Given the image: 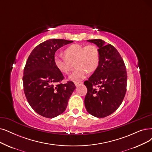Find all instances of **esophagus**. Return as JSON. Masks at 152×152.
Segmentation results:
<instances>
[{
    "mask_svg": "<svg viewBox=\"0 0 152 152\" xmlns=\"http://www.w3.org/2000/svg\"><path fill=\"white\" fill-rule=\"evenodd\" d=\"M74 83H75V86L77 87H78V86H81V85H82V84H83V82H74Z\"/></svg>",
    "mask_w": 152,
    "mask_h": 152,
    "instance_id": "34e87169",
    "label": "esophagus"
}]
</instances>
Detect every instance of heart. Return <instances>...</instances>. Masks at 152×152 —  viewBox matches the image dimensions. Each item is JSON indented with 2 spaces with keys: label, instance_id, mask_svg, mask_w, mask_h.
<instances>
[{
  "label": "heart",
  "instance_id": "b5f03b06",
  "mask_svg": "<svg viewBox=\"0 0 152 152\" xmlns=\"http://www.w3.org/2000/svg\"><path fill=\"white\" fill-rule=\"evenodd\" d=\"M64 55L57 54L53 57V63L60 72L68 74L72 69V62L75 60L77 69L69 76L72 81L82 80L88 72H94L99 65L100 53L94 45L72 44L65 48Z\"/></svg>",
  "mask_w": 152,
  "mask_h": 152
}]
</instances>
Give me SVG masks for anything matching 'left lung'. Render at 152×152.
Segmentation results:
<instances>
[{
    "mask_svg": "<svg viewBox=\"0 0 152 152\" xmlns=\"http://www.w3.org/2000/svg\"><path fill=\"white\" fill-rule=\"evenodd\" d=\"M98 46L100 63L88 80L85 106L87 112L98 118L113 113L122 104L126 91L127 73L120 54L111 44L101 39L87 40Z\"/></svg>",
    "mask_w": 152,
    "mask_h": 152,
    "instance_id": "left-lung-1",
    "label": "left lung"
}]
</instances>
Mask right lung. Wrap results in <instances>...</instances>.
<instances>
[{
  "instance_id": "1",
  "label": "right lung",
  "mask_w": 152,
  "mask_h": 152,
  "mask_svg": "<svg viewBox=\"0 0 152 152\" xmlns=\"http://www.w3.org/2000/svg\"><path fill=\"white\" fill-rule=\"evenodd\" d=\"M73 42L64 39H49L35 47L23 70V86L26 99L34 110L52 118L62 114L76 87L72 81L61 82L64 75L54 65L56 52Z\"/></svg>"
}]
</instances>
